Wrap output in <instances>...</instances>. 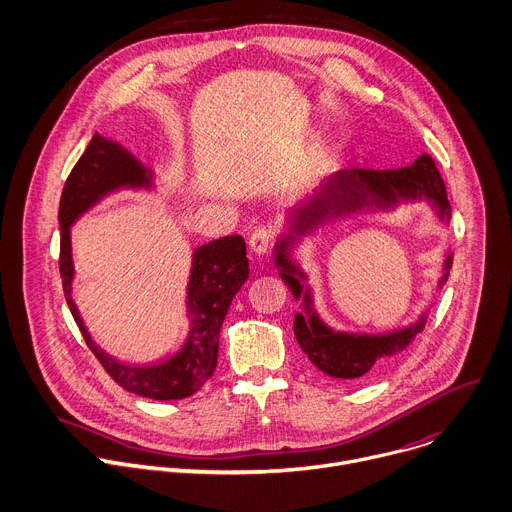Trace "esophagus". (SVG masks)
I'll return each instance as SVG.
<instances>
[{
  "instance_id": "34e87169",
  "label": "esophagus",
  "mask_w": 512,
  "mask_h": 512,
  "mask_svg": "<svg viewBox=\"0 0 512 512\" xmlns=\"http://www.w3.org/2000/svg\"><path fill=\"white\" fill-rule=\"evenodd\" d=\"M274 242V232L270 228H256L252 234H250V240H248V246L254 254H266L268 248L272 246Z\"/></svg>"
}]
</instances>
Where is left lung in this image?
Returning <instances> with one entry per match:
<instances>
[{
  "instance_id": "obj_1",
  "label": "left lung",
  "mask_w": 512,
  "mask_h": 512,
  "mask_svg": "<svg viewBox=\"0 0 512 512\" xmlns=\"http://www.w3.org/2000/svg\"><path fill=\"white\" fill-rule=\"evenodd\" d=\"M418 199L432 203L440 220H450L452 208L446 195V185L428 153L420 155L412 165L397 169H339L325 177L319 189L292 210L290 230L276 242L274 258L280 268V276L294 298L298 300L302 296L304 302V313H296L294 317L296 341L311 363L323 373L345 381H361L375 375L391 357L401 353L418 333L424 331L426 313L412 327L385 335L333 331L313 309L311 288L304 284L306 274L290 260V248L302 236L315 232L333 218H343L369 208L391 210L399 201ZM450 268L452 254L446 256L440 286L446 282Z\"/></svg>"
}]
</instances>
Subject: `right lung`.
I'll list each match as a JSON object with an SVG mask.
<instances>
[{
    "mask_svg": "<svg viewBox=\"0 0 512 512\" xmlns=\"http://www.w3.org/2000/svg\"><path fill=\"white\" fill-rule=\"evenodd\" d=\"M125 187H153V171L119 143L94 133L70 171L60 197V274L64 296L88 349L123 389L159 401L183 399L201 389L216 371L222 323L234 296L248 278L246 242L242 236H226L195 248L187 282L189 331L183 345L173 355L151 365L121 363L92 341L72 300L70 226L102 197Z\"/></svg>",
    "mask_w": 512,
    "mask_h": 512,
    "instance_id": "right-lung-1",
    "label": "right lung"
}]
</instances>
